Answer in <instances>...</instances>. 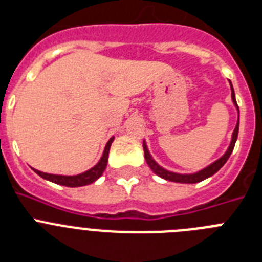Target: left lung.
I'll return each instance as SVG.
<instances>
[{
  "instance_id": "obj_1",
  "label": "left lung",
  "mask_w": 262,
  "mask_h": 262,
  "mask_svg": "<svg viewBox=\"0 0 262 262\" xmlns=\"http://www.w3.org/2000/svg\"><path fill=\"white\" fill-rule=\"evenodd\" d=\"M230 88H231V99H232V103L233 106L236 107L237 110V123H236L235 129H233L232 136H231V142L228 148H227V151L222 155L221 157L217 160H215L214 163L209 164L207 166H205L203 169L198 170V172H194V173H177V172H172V170H168V169L163 168V166L160 165L157 163L156 160L152 157V155L149 154V149L147 147V143L145 140H143V149H144V157H145V161H147L148 166L152 169V172L155 174H157L159 177L164 178L166 181H172V182H178V184H196V182H201L206 178L211 177L214 176L215 173L227 163V160L228 157L231 156L233 151V147H235V143L237 140V134H239V106L236 103V98H235V92H233V86L231 84L230 81Z\"/></svg>"
}]
</instances>
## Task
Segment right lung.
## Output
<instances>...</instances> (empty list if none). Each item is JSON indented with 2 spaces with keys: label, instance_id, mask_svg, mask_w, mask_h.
<instances>
[{
  "label": "right lung",
  "instance_id": "add662e5",
  "mask_svg": "<svg viewBox=\"0 0 262 262\" xmlns=\"http://www.w3.org/2000/svg\"><path fill=\"white\" fill-rule=\"evenodd\" d=\"M114 142V136L110 138V140L107 142L105 147V151H103L102 156L99 159L98 163L93 166V168H90L89 170L86 172H82L80 174H75V176H62V174H51V173H45L40 172V170H36L34 169V172L36 174L40 176L41 178H45L47 181L53 182V184L57 185H62V186H68V187H78V186H85V185H90L93 184L94 181H97L102 173L105 172L106 165H107V160H108V151H110L111 143Z\"/></svg>",
  "mask_w": 262,
  "mask_h": 262
}]
</instances>
